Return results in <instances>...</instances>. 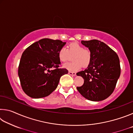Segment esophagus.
I'll use <instances>...</instances> for the list:
<instances>
[{
	"label": "esophagus",
	"instance_id": "obj_1",
	"mask_svg": "<svg viewBox=\"0 0 133 133\" xmlns=\"http://www.w3.org/2000/svg\"><path fill=\"white\" fill-rule=\"evenodd\" d=\"M69 74L70 75L73 76H76V73H75V72H71V71H69Z\"/></svg>",
	"mask_w": 133,
	"mask_h": 133
}]
</instances>
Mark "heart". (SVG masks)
<instances>
[{
	"mask_svg": "<svg viewBox=\"0 0 133 133\" xmlns=\"http://www.w3.org/2000/svg\"><path fill=\"white\" fill-rule=\"evenodd\" d=\"M58 56L61 62H66L73 57V63H66L63 65L64 69L70 71H77L82 66L87 67L90 64L91 58V51L84 49L82 45L77 42L70 44L67 49L62 48L58 51Z\"/></svg>",
	"mask_w": 133,
	"mask_h": 133,
	"instance_id": "obj_1",
	"label": "heart"
}]
</instances>
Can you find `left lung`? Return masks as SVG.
Returning a JSON list of instances; mask_svg holds the SVG:
<instances>
[{
  "label": "left lung",
  "instance_id": "1",
  "mask_svg": "<svg viewBox=\"0 0 133 133\" xmlns=\"http://www.w3.org/2000/svg\"><path fill=\"white\" fill-rule=\"evenodd\" d=\"M81 43L90 50L91 58L87 69L77 73V76L84 79V84L77 87V90L87 100L93 102L104 100L113 92L120 77L118 56L100 40H82Z\"/></svg>",
  "mask_w": 133,
  "mask_h": 133
}]
</instances>
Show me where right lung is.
Segmentation results:
<instances>
[{
  "label": "right lung",
  "mask_w": 133,
  "mask_h": 133,
  "mask_svg": "<svg viewBox=\"0 0 133 133\" xmlns=\"http://www.w3.org/2000/svg\"><path fill=\"white\" fill-rule=\"evenodd\" d=\"M66 42L44 38L31 44L23 51L18 75L22 89L33 98L45 97L57 88L60 77L68 73L59 69L58 51Z\"/></svg>",
  "instance_id": "obj_1"
}]
</instances>
